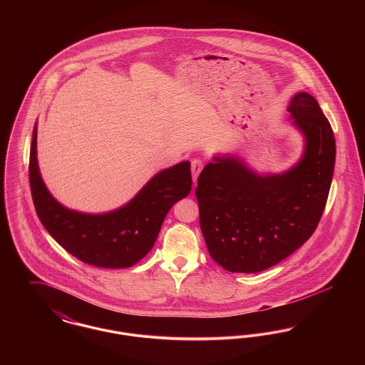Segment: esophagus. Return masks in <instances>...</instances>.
Segmentation results:
<instances>
[{
  "label": "esophagus",
  "instance_id": "34e87169",
  "mask_svg": "<svg viewBox=\"0 0 365 365\" xmlns=\"http://www.w3.org/2000/svg\"><path fill=\"white\" fill-rule=\"evenodd\" d=\"M202 168H204V161L201 158H194L191 161V174H192V180L194 182L197 180V178H198L200 173L202 171Z\"/></svg>",
  "mask_w": 365,
  "mask_h": 365
}]
</instances>
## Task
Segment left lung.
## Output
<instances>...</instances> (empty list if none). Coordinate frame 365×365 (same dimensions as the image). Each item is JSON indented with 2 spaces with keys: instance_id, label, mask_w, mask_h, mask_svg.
Listing matches in <instances>:
<instances>
[{
  "instance_id": "obj_1",
  "label": "left lung",
  "mask_w": 365,
  "mask_h": 365,
  "mask_svg": "<svg viewBox=\"0 0 365 365\" xmlns=\"http://www.w3.org/2000/svg\"><path fill=\"white\" fill-rule=\"evenodd\" d=\"M289 112L307 140L290 171L260 176L226 157L198 176L201 231L210 257L230 272L255 274L284 260L312 237L326 208L335 165L330 122L308 93L295 94Z\"/></svg>"
}]
</instances>
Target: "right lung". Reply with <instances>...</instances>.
Masks as SVG:
<instances>
[{
	"instance_id": "1",
	"label": "right lung",
	"mask_w": 365,
	"mask_h": 365,
	"mask_svg": "<svg viewBox=\"0 0 365 365\" xmlns=\"http://www.w3.org/2000/svg\"><path fill=\"white\" fill-rule=\"evenodd\" d=\"M30 187L36 215L68 253L101 268H127L143 259L156 242L168 210L191 190L190 163L183 161L152 178L123 208L85 215L60 205L46 190L36 163V127L30 150Z\"/></svg>"
}]
</instances>
